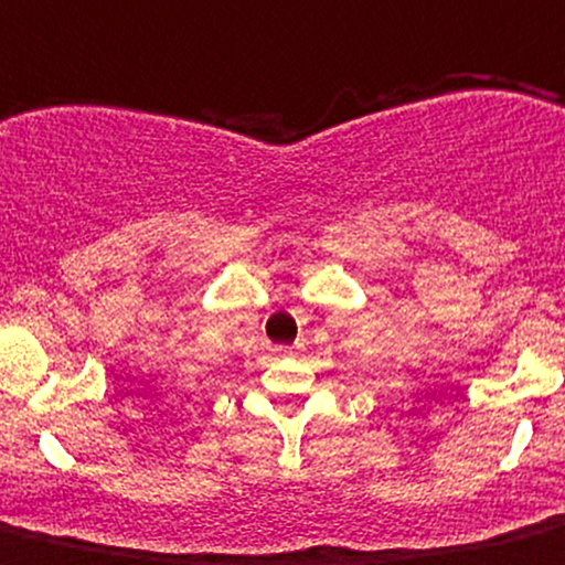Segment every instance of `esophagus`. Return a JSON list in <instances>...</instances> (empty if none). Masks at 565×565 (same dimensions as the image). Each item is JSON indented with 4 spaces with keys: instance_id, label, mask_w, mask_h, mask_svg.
I'll return each instance as SVG.
<instances>
[{
    "instance_id": "obj_1",
    "label": "esophagus",
    "mask_w": 565,
    "mask_h": 565,
    "mask_svg": "<svg viewBox=\"0 0 565 565\" xmlns=\"http://www.w3.org/2000/svg\"><path fill=\"white\" fill-rule=\"evenodd\" d=\"M278 352H281V354H289V352H292V349H278Z\"/></svg>"
}]
</instances>
